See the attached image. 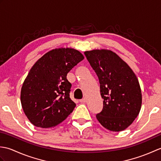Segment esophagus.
I'll return each mask as SVG.
<instances>
[{"label":"esophagus","mask_w":161,"mask_h":161,"mask_svg":"<svg viewBox=\"0 0 161 161\" xmlns=\"http://www.w3.org/2000/svg\"><path fill=\"white\" fill-rule=\"evenodd\" d=\"M80 102H81V103H85V102H86V98H83V99H81V100H80Z\"/></svg>","instance_id":"1"}]
</instances>
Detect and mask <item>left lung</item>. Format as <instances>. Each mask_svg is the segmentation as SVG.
I'll list each match as a JSON object with an SVG mask.
<instances>
[{
  "label": "left lung",
  "mask_w": 161,
  "mask_h": 161,
  "mask_svg": "<svg viewBox=\"0 0 161 161\" xmlns=\"http://www.w3.org/2000/svg\"><path fill=\"white\" fill-rule=\"evenodd\" d=\"M99 78L103 109L96 115L99 122L111 131H121L137 118L142 105L137 77L117 54L107 49L84 53Z\"/></svg>",
  "instance_id": "left-lung-1"
}]
</instances>
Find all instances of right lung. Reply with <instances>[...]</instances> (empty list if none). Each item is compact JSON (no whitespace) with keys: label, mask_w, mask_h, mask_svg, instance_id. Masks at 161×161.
<instances>
[{"label":"right lung","mask_w":161,"mask_h":161,"mask_svg":"<svg viewBox=\"0 0 161 161\" xmlns=\"http://www.w3.org/2000/svg\"><path fill=\"white\" fill-rule=\"evenodd\" d=\"M84 59L80 51L59 47L46 53L33 65L20 91L23 110L33 125L54 127L73 112L76 104L70 97L72 85L66 76Z\"/></svg>","instance_id":"1"}]
</instances>
